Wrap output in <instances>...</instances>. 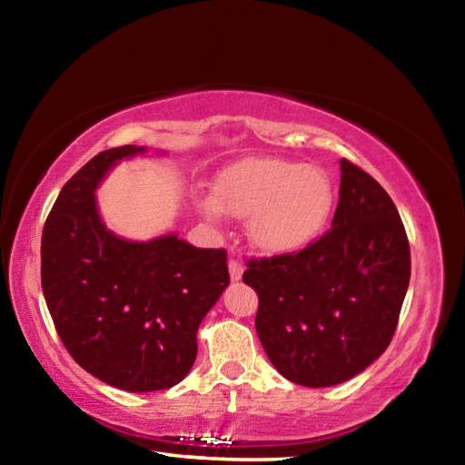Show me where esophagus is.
Returning <instances> with one entry per match:
<instances>
[{
    "instance_id": "1",
    "label": "esophagus",
    "mask_w": 465,
    "mask_h": 465,
    "mask_svg": "<svg viewBox=\"0 0 465 465\" xmlns=\"http://www.w3.org/2000/svg\"><path fill=\"white\" fill-rule=\"evenodd\" d=\"M230 277H232V281H240L242 279V274H243V264L240 262V261H235V258H232L230 261Z\"/></svg>"
}]
</instances>
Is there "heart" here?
<instances>
[{
	"instance_id": "obj_1",
	"label": "heart",
	"mask_w": 465,
	"mask_h": 465,
	"mask_svg": "<svg viewBox=\"0 0 465 465\" xmlns=\"http://www.w3.org/2000/svg\"><path fill=\"white\" fill-rule=\"evenodd\" d=\"M334 188L324 170L282 157H248L219 172L215 196L201 199L203 215L248 219L252 243L266 254L308 248L332 213Z\"/></svg>"
}]
</instances>
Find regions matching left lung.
Masks as SVG:
<instances>
[{"instance_id": "left-lung-1", "label": "left lung", "mask_w": 465, "mask_h": 465, "mask_svg": "<svg viewBox=\"0 0 465 465\" xmlns=\"http://www.w3.org/2000/svg\"><path fill=\"white\" fill-rule=\"evenodd\" d=\"M332 227L308 248L250 258L256 332L274 369L305 388L359 375L388 349L408 282L411 246L381 184L341 160Z\"/></svg>"}]
</instances>
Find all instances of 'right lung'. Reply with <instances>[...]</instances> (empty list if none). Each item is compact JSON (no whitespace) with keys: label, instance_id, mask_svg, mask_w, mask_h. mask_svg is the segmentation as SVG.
<instances>
[{"label":"right lung","instance_id":"right-lung-1","mask_svg":"<svg viewBox=\"0 0 465 465\" xmlns=\"http://www.w3.org/2000/svg\"><path fill=\"white\" fill-rule=\"evenodd\" d=\"M100 152L67 180L45 222L41 281L69 355L113 388L157 391L180 383L196 359V330L230 285L227 252L176 233L129 242L102 223L96 188L123 157Z\"/></svg>","mask_w":465,"mask_h":465}]
</instances>
